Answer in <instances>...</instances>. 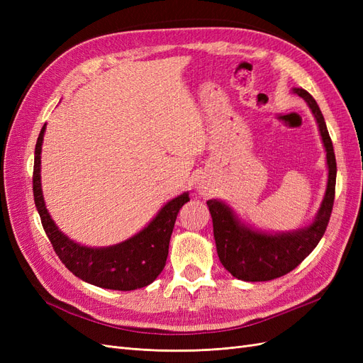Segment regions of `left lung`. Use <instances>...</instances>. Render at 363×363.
Wrapping results in <instances>:
<instances>
[{"label": "left lung", "instance_id": "1", "mask_svg": "<svg viewBox=\"0 0 363 363\" xmlns=\"http://www.w3.org/2000/svg\"><path fill=\"white\" fill-rule=\"evenodd\" d=\"M309 104L327 151L328 182L320 212L313 224L294 233L267 235L240 224L230 207L218 200L207 206L213 221V236L219 260L233 277L244 281H268L295 269L320 242L330 221L335 201L336 159L324 116L313 96L304 89H294Z\"/></svg>", "mask_w": 363, "mask_h": 363}]
</instances>
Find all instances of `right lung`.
Segmentation results:
<instances>
[{
    "mask_svg": "<svg viewBox=\"0 0 363 363\" xmlns=\"http://www.w3.org/2000/svg\"><path fill=\"white\" fill-rule=\"evenodd\" d=\"M43 133H45V125L40 130L35 148L33 195H35V204L42 227L63 265L74 276L98 288L133 291L148 286L164 268L175 219L182 206L189 201V194L184 192L164 204L148 227L125 242L107 248L82 247L60 232L43 203L40 188V150Z\"/></svg>",
    "mask_w": 363,
    "mask_h": 363,
    "instance_id": "obj_1",
    "label": "right lung"
}]
</instances>
